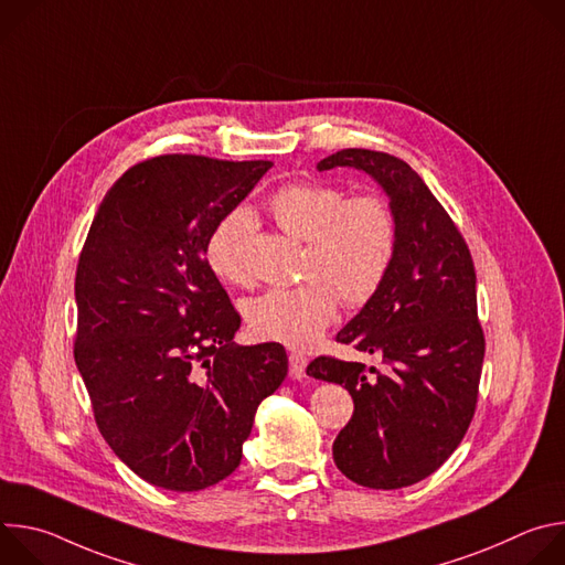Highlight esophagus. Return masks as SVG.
<instances>
[{
    "mask_svg": "<svg viewBox=\"0 0 565 565\" xmlns=\"http://www.w3.org/2000/svg\"><path fill=\"white\" fill-rule=\"evenodd\" d=\"M288 362H290V377L292 380H301L306 375V364L308 360L301 355V353H290L288 355Z\"/></svg>",
    "mask_w": 565,
    "mask_h": 565,
    "instance_id": "obj_1",
    "label": "esophagus"
}]
</instances>
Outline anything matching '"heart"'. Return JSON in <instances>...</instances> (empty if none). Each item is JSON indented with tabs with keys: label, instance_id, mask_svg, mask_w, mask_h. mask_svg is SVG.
<instances>
[{
	"label": "heart",
	"instance_id": "b5f03b06",
	"mask_svg": "<svg viewBox=\"0 0 565 565\" xmlns=\"http://www.w3.org/2000/svg\"><path fill=\"white\" fill-rule=\"evenodd\" d=\"M277 227L306 244L295 288H275L246 303L255 335L290 349H306L329 329L338 297L360 306L380 288L395 248L388 207L375 196H353L331 185L292 183L268 205ZM255 218L246 210L227 214L210 234L207 264L227 284L253 281L250 238Z\"/></svg>",
	"mask_w": 565,
	"mask_h": 565
}]
</instances>
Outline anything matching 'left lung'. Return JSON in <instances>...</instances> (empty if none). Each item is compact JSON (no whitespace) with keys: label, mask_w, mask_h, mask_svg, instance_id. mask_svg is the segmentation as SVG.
<instances>
[{"label":"left lung","mask_w":565,"mask_h":565,"mask_svg":"<svg viewBox=\"0 0 565 565\" xmlns=\"http://www.w3.org/2000/svg\"><path fill=\"white\" fill-rule=\"evenodd\" d=\"M333 168L369 174L388 199L391 266L335 338L377 355L386 373L335 358L312 360L306 373L344 384L353 397V418L333 443L338 469L362 488L399 490L434 473L473 418L486 355L473 262L445 207L405 160L342 149L317 163L319 172Z\"/></svg>","instance_id":"obj_1"}]
</instances>
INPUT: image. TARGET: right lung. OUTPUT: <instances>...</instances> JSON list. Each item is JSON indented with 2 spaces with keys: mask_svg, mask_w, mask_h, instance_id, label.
Segmentation results:
<instances>
[{
  "mask_svg": "<svg viewBox=\"0 0 565 565\" xmlns=\"http://www.w3.org/2000/svg\"><path fill=\"white\" fill-rule=\"evenodd\" d=\"M270 160L156 156L105 194L75 275V364L114 454L142 480L199 492L241 462L281 344H234L241 317L205 259L214 227Z\"/></svg>",
  "mask_w": 565,
  "mask_h": 565,
  "instance_id": "1",
  "label": "right lung"
}]
</instances>
